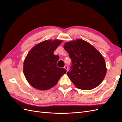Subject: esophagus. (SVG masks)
I'll return each instance as SVG.
<instances>
[{
  "instance_id": "esophagus-1",
  "label": "esophagus",
  "mask_w": 122,
  "mask_h": 122,
  "mask_svg": "<svg viewBox=\"0 0 122 122\" xmlns=\"http://www.w3.org/2000/svg\"><path fill=\"white\" fill-rule=\"evenodd\" d=\"M64 68H65L66 70H67V71H68V69H68V66H65V67H64Z\"/></svg>"
}]
</instances>
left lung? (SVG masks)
<instances>
[{
	"label": "left lung",
	"instance_id": "8db88e82",
	"mask_svg": "<svg viewBox=\"0 0 122 122\" xmlns=\"http://www.w3.org/2000/svg\"><path fill=\"white\" fill-rule=\"evenodd\" d=\"M72 66L67 73L75 86L90 90L97 87L104 79L107 69L102 55L91 44L81 39L65 44Z\"/></svg>",
	"mask_w": 122,
	"mask_h": 122
}]
</instances>
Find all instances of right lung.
I'll list each match as a JSON object with an SVG mask.
<instances>
[{
    "instance_id": "1",
    "label": "right lung",
    "mask_w": 122,
    "mask_h": 122,
    "mask_svg": "<svg viewBox=\"0 0 122 122\" xmlns=\"http://www.w3.org/2000/svg\"><path fill=\"white\" fill-rule=\"evenodd\" d=\"M62 42L59 40L44 41L27 54L23 64L24 74L28 83L36 89H50L67 72L65 69L57 67L59 56L53 54Z\"/></svg>"
}]
</instances>
